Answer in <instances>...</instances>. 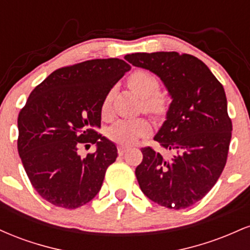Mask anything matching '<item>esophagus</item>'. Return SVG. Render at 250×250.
Returning a JSON list of instances; mask_svg holds the SVG:
<instances>
[{
	"instance_id": "obj_1",
	"label": "esophagus",
	"mask_w": 250,
	"mask_h": 250,
	"mask_svg": "<svg viewBox=\"0 0 250 250\" xmlns=\"http://www.w3.org/2000/svg\"><path fill=\"white\" fill-rule=\"evenodd\" d=\"M127 150L128 147H125V146H119V147H117V153H119V155H123Z\"/></svg>"
}]
</instances>
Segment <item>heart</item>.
I'll use <instances>...</instances> for the list:
<instances>
[{"label":"heart","instance_id":"b5f03b06","mask_svg":"<svg viewBox=\"0 0 250 250\" xmlns=\"http://www.w3.org/2000/svg\"><path fill=\"white\" fill-rule=\"evenodd\" d=\"M128 85L131 90L142 96V108L151 114H161L166 108V97L159 93V79L150 71L137 69L128 77ZM113 90H109L101 103L103 117L110 115ZM150 131V125L146 119H136L130 121H119L108 129L109 139L120 145H131L139 137L146 136Z\"/></svg>","mask_w":250,"mask_h":250}]
</instances>
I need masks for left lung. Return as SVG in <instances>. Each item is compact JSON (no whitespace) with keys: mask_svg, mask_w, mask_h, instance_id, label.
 Wrapping results in <instances>:
<instances>
[{"mask_svg":"<svg viewBox=\"0 0 250 250\" xmlns=\"http://www.w3.org/2000/svg\"><path fill=\"white\" fill-rule=\"evenodd\" d=\"M125 59L156 74L173 101L154 137L162 151L141 149L135 175L143 194L169 209L190 207L219 180L233 123L223 85L201 60L176 51L135 53Z\"/></svg>","mask_w":250,"mask_h":250,"instance_id":"obj_1","label":"left lung"}]
</instances>
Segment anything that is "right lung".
<instances>
[{
	"instance_id": "obj_1",
	"label": "right lung",
	"mask_w": 250,
	"mask_h": 250,
	"mask_svg": "<svg viewBox=\"0 0 250 250\" xmlns=\"http://www.w3.org/2000/svg\"><path fill=\"white\" fill-rule=\"evenodd\" d=\"M129 69L120 59L59 68L31 91L20 111L17 150L33 187L51 205L79 208L101 189L117 157L115 145L95 131L101 127V103ZM85 143L98 149L81 158L77 149Z\"/></svg>"
}]
</instances>
